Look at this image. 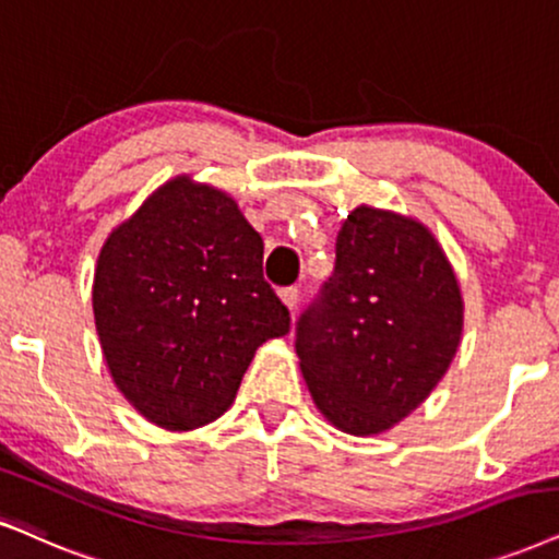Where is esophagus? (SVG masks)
<instances>
[{"mask_svg": "<svg viewBox=\"0 0 559 559\" xmlns=\"http://www.w3.org/2000/svg\"><path fill=\"white\" fill-rule=\"evenodd\" d=\"M280 298L287 308H290V313H295L298 311V302H300V287H282Z\"/></svg>", "mask_w": 559, "mask_h": 559, "instance_id": "obj_1", "label": "esophagus"}]
</instances>
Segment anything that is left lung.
Masks as SVG:
<instances>
[{
    "label": "left lung",
    "mask_w": 559,
    "mask_h": 559,
    "mask_svg": "<svg viewBox=\"0 0 559 559\" xmlns=\"http://www.w3.org/2000/svg\"><path fill=\"white\" fill-rule=\"evenodd\" d=\"M461 326L456 274L432 233L357 206L336 236L332 277L295 321V353L323 417L378 436L436 389Z\"/></svg>",
    "instance_id": "obj_1"
}]
</instances>
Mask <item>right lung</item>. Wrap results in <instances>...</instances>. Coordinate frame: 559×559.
Segmentation results:
<instances>
[{"label": "right lung", "mask_w": 559, "mask_h": 559, "mask_svg": "<svg viewBox=\"0 0 559 559\" xmlns=\"http://www.w3.org/2000/svg\"><path fill=\"white\" fill-rule=\"evenodd\" d=\"M93 311L116 385L165 430L227 412L257 347L290 332L264 240L230 197L186 176L108 236Z\"/></svg>", "instance_id": "obj_1"}]
</instances>
